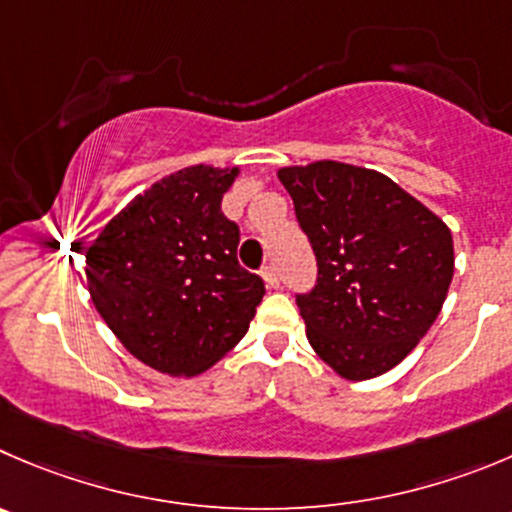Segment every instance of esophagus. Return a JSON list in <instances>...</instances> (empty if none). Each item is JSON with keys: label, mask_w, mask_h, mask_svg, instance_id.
Returning a JSON list of instances; mask_svg holds the SVG:
<instances>
[{"label": "esophagus", "mask_w": 512, "mask_h": 512, "mask_svg": "<svg viewBox=\"0 0 512 512\" xmlns=\"http://www.w3.org/2000/svg\"><path fill=\"white\" fill-rule=\"evenodd\" d=\"M261 276H264V281H266V286H269V289H276V286H279V281H281L279 271H276L274 264H266L264 269H261Z\"/></svg>", "instance_id": "esophagus-1"}]
</instances>
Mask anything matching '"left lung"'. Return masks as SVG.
<instances>
[{"label":"left lung","instance_id":"left-lung-1","mask_svg":"<svg viewBox=\"0 0 512 512\" xmlns=\"http://www.w3.org/2000/svg\"><path fill=\"white\" fill-rule=\"evenodd\" d=\"M276 175L319 266L314 289L296 296L311 349L352 382L389 372L445 304L450 228L377 170L316 160Z\"/></svg>","mask_w":512,"mask_h":512}]
</instances>
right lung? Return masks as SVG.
Masks as SVG:
<instances>
[{"label":"right lung","mask_w":512,"mask_h":512,"mask_svg":"<svg viewBox=\"0 0 512 512\" xmlns=\"http://www.w3.org/2000/svg\"><path fill=\"white\" fill-rule=\"evenodd\" d=\"M238 168L188 165L135 196L85 253L87 289L110 332L148 367L196 377L248 332L266 289L236 259L221 213Z\"/></svg>","instance_id":"1"}]
</instances>
